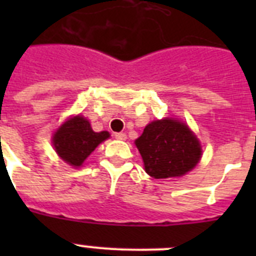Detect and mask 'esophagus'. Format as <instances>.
<instances>
[{
  "instance_id": "obj_1",
  "label": "esophagus",
  "mask_w": 256,
  "mask_h": 256,
  "mask_svg": "<svg viewBox=\"0 0 256 256\" xmlns=\"http://www.w3.org/2000/svg\"><path fill=\"white\" fill-rule=\"evenodd\" d=\"M114 137H115V138H116V140H122V141H124V140H126V133H123V132L115 133Z\"/></svg>"
}]
</instances>
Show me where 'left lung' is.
<instances>
[{
	"instance_id": "left-lung-1",
	"label": "left lung",
	"mask_w": 256,
	"mask_h": 256,
	"mask_svg": "<svg viewBox=\"0 0 256 256\" xmlns=\"http://www.w3.org/2000/svg\"><path fill=\"white\" fill-rule=\"evenodd\" d=\"M136 146L146 173L158 180L180 177L195 168L201 158L196 136L186 124L169 118L148 124Z\"/></svg>"
}]
</instances>
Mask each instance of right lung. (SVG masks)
Segmentation results:
<instances>
[{
  "mask_svg": "<svg viewBox=\"0 0 256 256\" xmlns=\"http://www.w3.org/2000/svg\"><path fill=\"white\" fill-rule=\"evenodd\" d=\"M108 132H94L91 124L80 115L65 122L54 136V146L61 159L73 166H80L87 156L102 141Z\"/></svg>",
  "mask_w": 256,
  "mask_h": 256,
  "instance_id": "obj_1",
  "label": "right lung"
}]
</instances>
